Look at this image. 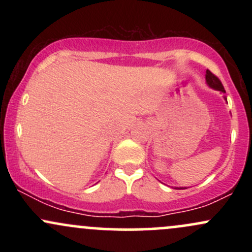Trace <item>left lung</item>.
I'll use <instances>...</instances> for the list:
<instances>
[{
  "label": "left lung",
  "mask_w": 252,
  "mask_h": 252,
  "mask_svg": "<svg viewBox=\"0 0 252 252\" xmlns=\"http://www.w3.org/2000/svg\"><path fill=\"white\" fill-rule=\"evenodd\" d=\"M205 77H206V82L211 86V88L215 89V90H218V91H221V92H224V94H225L224 86H222L221 82L219 80V78L217 77L216 74H213L210 70H207L206 71V76H205Z\"/></svg>",
  "instance_id": "8db88e82"
}]
</instances>
